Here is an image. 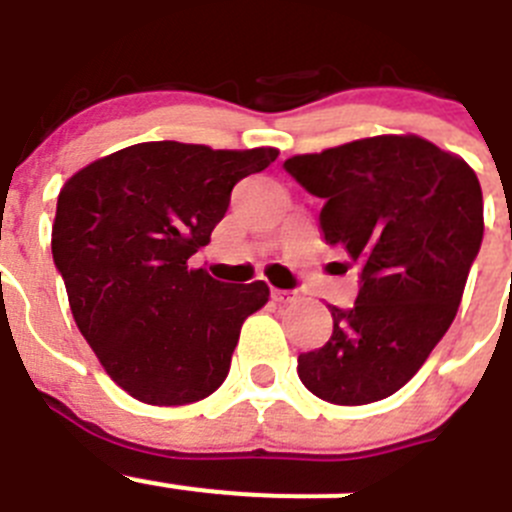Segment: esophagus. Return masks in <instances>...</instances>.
<instances>
[{
  "label": "esophagus",
  "mask_w": 512,
  "mask_h": 512,
  "mask_svg": "<svg viewBox=\"0 0 512 512\" xmlns=\"http://www.w3.org/2000/svg\"><path fill=\"white\" fill-rule=\"evenodd\" d=\"M270 296H273L275 303H290V301H296V290L273 288V290H270Z\"/></svg>",
  "instance_id": "obj_1"
}]
</instances>
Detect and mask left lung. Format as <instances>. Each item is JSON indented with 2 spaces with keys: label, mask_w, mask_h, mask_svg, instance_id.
<instances>
[{
  "label": "left lung",
  "mask_w": 512,
  "mask_h": 512,
  "mask_svg": "<svg viewBox=\"0 0 512 512\" xmlns=\"http://www.w3.org/2000/svg\"><path fill=\"white\" fill-rule=\"evenodd\" d=\"M324 199L321 234L359 265L352 308L331 306L324 347L298 357V377L336 405L398 393L451 326L480 252L482 188L459 155L418 135H377L283 163Z\"/></svg>",
  "instance_id": "1"
}]
</instances>
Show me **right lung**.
<instances>
[{
  "label": "right lung",
  "instance_id": "1",
  "mask_svg": "<svg viewBox=\"0 0 512 512\" xmlns=\"http://www.w3.org/2000/svg\"><path fill=\"white\" fill-rule=\"evenodd\" d=\"M275 158V147L140 142L63 183L50 239L55 267L78 331L132 398L196 403L227 377L242 324L270 288L219 283L188 257L209 245L234 183Z\"/></svg>",
  "mask_w": 512,
  "mask_h": 512
}]
</instances>
